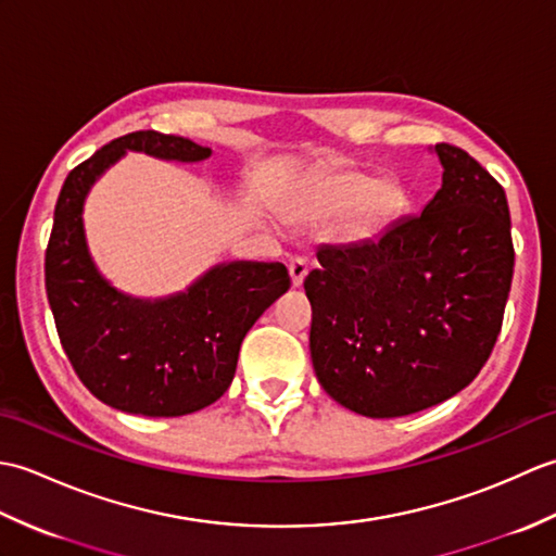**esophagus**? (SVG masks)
<instances>
[{
    "mask_svg": "<svg viewBox=\"0 0 556 556\" xmlns=\"http://www.w3.org/2000/svg\"><path fill=\"white\" fill-rule=\"evenodd\" d=\"M289 275H291V285L301 287L305 275H308V263L303 257H291L289 260Z\"/></svg>",
    "mask_w": 556,
    "mask_h": 556,
    "instance_id": "esophagus-1",
    "label": "esophagus"
}]
</instances>
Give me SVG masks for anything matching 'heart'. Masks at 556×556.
Segmentation results:
<instances>
[{
	"label": "heart",
	"instance_id": "heart-1",
	"mask_svg": "<svg viewBox=\"0 0 556 556\" xmlns=\"http://www.w3.org/2000/svg\"><path fill=\"white\" fill-rule=\"evenodd\" d=\"M401 203H404V195L394 184H384L368 174L349 172L332 176L299 198L296 203H291L289 215L299 224H320L361 205L349 233L353 239H368L389 217L396 215Z\"/></svg>",
	"mask_w": 556,
	"mask_h": 556
}]
</instances>
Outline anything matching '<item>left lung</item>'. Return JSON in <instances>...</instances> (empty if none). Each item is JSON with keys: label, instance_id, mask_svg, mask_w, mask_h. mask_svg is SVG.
<instances>
[{"label": "left lung", "instance_id": "1", "mask_svg": "<svg viewBox=\"0 0 556 556\" xmlns=\"http://www.w3.org/2000/svg\"><path fill=\"white\" fill-rule=\"evenodd\" d=\"M442 188L420 215L323 245L303 287L317 380L341 406L399 418L476 380L500 337L514 277L509 203L466 150L434 146Z\"/></svg>", "mask_w": 556, "mask_h": 556}]
</instances>
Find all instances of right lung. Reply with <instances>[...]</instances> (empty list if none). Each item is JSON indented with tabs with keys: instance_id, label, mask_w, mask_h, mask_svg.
Segmentation results:
<instances>
[{
	"instance_id": "right-lung-1",
	"label": "right lung",
	"mask_w": 556,
	"mask_h": 556,
	"mask_svg": "<svg viewBox=\"0 0 556 556\" xmlns=\"http://www.w3.org/2000/svg\"><path fill=\"white\" fill-rule=\"evenodd\" d=\"M126 150L176 162L212 152L181 136L134 131L71 169L45 253L47 301L66 358L92 396L124 413L176 418L227 392L243 337L291 279L281 263L241 260L212 267L169 299L116 291L92 263L80 215L90 186Z\"/></svg>"
}]
</instances>
